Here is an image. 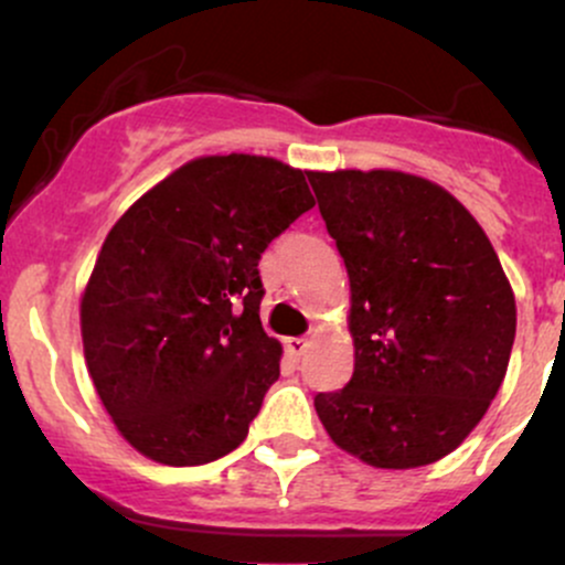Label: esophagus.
I'll return each instance as SVG.
<instances>
[{
    "instance_id": "obj_1",
    "label": "esophagus",
    "mask_w": 565,
    "mask_h": 565,
    "mask_svg": "<svg viewBox=\"0 0 565 565\" xmlns=\"http://www.w3.org/2000/svg\"><path fill=\"white\" fill-rule=\"evenodd\" d=\"M310 348V342L305 340V337H289L287 340V350L289 355H295V359H300V355H305V350Z\"/></svg>"
}]
</instances>
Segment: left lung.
Segmentation results:
<instances>
[{
    "label": "left lung",
    "mask_w": 565,
    "mask_h": 565,
    "mask_svg": "<svg viewBox=\"0 0 565 565\" xmlns=\"http://www.w3.org/2000/svg\"><path fill=\"white\" fill-rule=\"evenodd\" d=\"M350 278L353 377L316 395L340 449L387 470L438 462L502 385L515 297L476 217L393 170L308 172Z\"/></svg>",
    "instance_id": "8db88e82"
}]
</instances>
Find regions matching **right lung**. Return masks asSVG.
I'll list each match as a JSON object with an SVG mask.
<instances>
[{"mask_svg":"<svg viewBox=\"0 0 565 565\" xmlns=\"http://www.w3.org/2000/svg\"><path fill=\"white\" fill-rule=\"evenodd\" d=\"M305 174L276 159H193L103 242L82 297L89 377L148 459L206 465L236 449L278 380L260 323V255L308 212Z\"/></svg>","mask_w":565,"mask_h":565,"instance_id":"obj_1","label":"right lung"}]
</instances>
